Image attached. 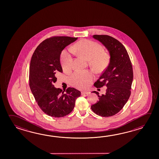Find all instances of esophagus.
I'll use <instances>...</instances> for the list:
<instances>
[{"label": "esophagus", "instance_id": "esophagus-1", "mask_svg": "<svg viewBox=\"0 0 159 159\" xmlns=\"http://www.w3.org/2000/svg\"><path fill=\"white\" fill-rule=\"evenodd\" d=\"M89 93H90V92H82L81 94H88Z\"/></svg>", "mask_w": 159, "mask_h": 159}]
</instances>
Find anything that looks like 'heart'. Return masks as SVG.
<instances>
[{"instance_id":"b5f03b06","label":"heart","mask_w":159,"mask_h":159,"mask_svg":"<svg viewBox=\"0 0 159 159\" xmlns=\"http://www.w3.org/2000/svg\"><path fill=\"white\" fill-rule=\"evenodd\" d=\"M73 51L89 61L90 66L96 70H101L108 65L109 54L103 51L102 45L89 40H83L76 43ZM71 49H65L62 52L61 62L64 70L72 69L73 57ZM92 72L88 71H76L71 77L70 83L72 86L80 89L87 88L93 80Z\"/></svg>"}]
</instances>
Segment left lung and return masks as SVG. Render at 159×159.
Listing matches in <instances>:
<instances>
[{
  "mask_svg": "<svg viewBox=\"0 0 159 159\" xmlns=\"http://www.w3.org/2000/svg\"><path fill=\"white\" fill-rule=\"evenodd\" d=\"M93 38L102 43L109 52L110 61L107 67L94 85L98 88L106 85V93L99 97V100L91 106L95 114L109 117L118 113L123 108L130 96L133 79V71L129 54L124 46L115 39L106 35H94Z\"/></svg>",
  "mask_w": 159,
  "mask_h": 159,
  "instance_id": "8db88e82",
  "label": "left lung"
}]
</instances>
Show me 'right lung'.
I'll use <instances>...</instances> for the list:
<instances>
[{
    "instance_id": "obj_1",
    "label": "right lung",
    "mask_w": 159,
    "mask_h": 159,
    "mask_svg": "<svg viewBox=\"0 0 159 159\" xmlns=\"http://www.w3.org/2000/svg\"><path fill=\"white\" fill-rule=\"evenodd\" d=\"M78 38L53 36L45 39L34 51L30 62L29 85L39 107L52 117H61L70 114L75 101L81 95L79 90L68 88L66 93L54 86L57 74L62 72L60 56L66 46Z\"/></svg>"
}]
</instances>
